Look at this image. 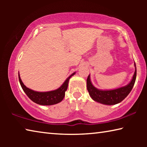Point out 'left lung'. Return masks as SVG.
<instances>
[{
  "instance_id": "8db88e82",
  "label": "left lung",
  "mask_w": 147,
  "mask_h": 147,
  "mask_svg": "<svg viewBox=\"0 0 147 147\" xmlns=\"http://www.w3.org/2000/svg\"><path fill=\"white\" fill-rule=\"evenodd\" d=\"M134 65L136 67V70L130 82L127 86L113 90L104 91L96 88L92 84L90 75H89L87 78V89L91 98L97 102L106 105H114L121 102L130 93L135 84L137 73L136 63H134Z\"/></svg>"
}]
</instances>
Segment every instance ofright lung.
<instances>
[{
  "label": "right lung",
  "mask_w": 147,
  "mask_h": 147,
  "mask_svg": "<svg viewBox=\"0 0 147 147\" xmlns=\"http://www.w3.org/2000/svg\"><path fill=\"white\" fill-rule=\"evenodd\" d=\"M74 74H75V73H73L71 76H69L66 79V80L64 82V83L58 89L54 91L47 92L35 91L26 88L24 85L23 82H22L21 77L19 76V80L22 89H23L24 93H26V95L28 96L30 100H32L35 103L39 104V105L49 106L58 104L63 100L65 96V93L66 90L67 89L69 79Z\"/></svg>",
  "instance_id": "1"
}]
</instances>
